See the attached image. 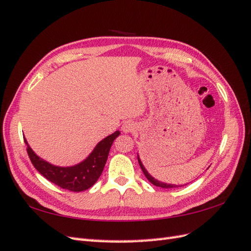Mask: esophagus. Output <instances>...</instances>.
Listing matches in <instances>:
<instances>
[{
  "instance_id": "34e87169",
  "label": "esophagus",
  "mask_w": 251,
  "mask_h": 251,
  "mask_svg": "<svg viewBox=\"0 0 251 251\" xmlns=\"http://www.w3.org/2000/svg\"><path fill=\"white\" fill-rule=\"evenodd\" d=\"M135 129H136V126H135L134 123H131V122H126L122 126V130L124 131L125 134H128V132L134 131Z\"/></svg>"
}]
</instances>
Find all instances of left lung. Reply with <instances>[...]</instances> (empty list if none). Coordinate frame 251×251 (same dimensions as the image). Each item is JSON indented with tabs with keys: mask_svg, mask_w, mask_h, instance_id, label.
Masks as SVG:
<instances>
[{
	"mask_svg": "<svg viewBox=\"0 0 251 251\" xmlns=\"http://www.w3.org/2000/svg\"><path fill=\"white\" fill-rule=\"evenodd\" d=\"M138 162H139V165L140 167L142 169L143 174H145V176L147 177V179L150 181V182L154 185L156 186H159V188H163V189H173V188H179V186H182V185H176V184H169V183H165V182H162V181H158L156 180L155 178H153L152 176L148 173V170L145 168V166H143V164L141 162V159L139 158V155H138Z\"/></svg>",
	"mask_w": 251,
	"mask_h": 251,
	"instance_id": "obj_1",
	"label": "left lung"
}]
</instances>
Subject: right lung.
<instances>
[{
  "label": "right lung",
  "instance_id": "add662e5",
  "mask_svg": "<svg viewBox=\"0 0 251 251\" xmlns=\"http://www.w3.org/2000/svg\"><path fill=\"white\" fill-rule=\"evenodd\" d=\"M120 134L121 132L116 130L112 135L105 137L104 139L98 142L93 152L83 162L69 167L56 166L37 156L28 145L25 138L24 139L31 163L33 164L37 172L43 175L50 182L62 189L72 192H82L93 186L99 179L108 159L112 143Z\"/></svg>",
  "mask_w": 251,
  "mask_h": 251
}]
</instances>
